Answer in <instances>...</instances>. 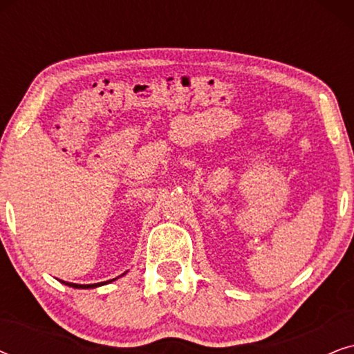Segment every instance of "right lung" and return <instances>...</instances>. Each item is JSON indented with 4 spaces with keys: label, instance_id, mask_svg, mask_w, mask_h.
Here are the masks:
<instances>
[{
    "label": "right lung",
    "instance_id": "add662e5",
    "mask_svg": "<svg viewBox=\"0 0 354 354\" xmlns=\"http://www.w3.org/2000/svg\"><path fill=\"white\" fill-rule=\"evenodd\" d=\"M124 275V274H122ZM115 280V279H113ZM113 280H108V282H113ZM108 282H101V283H90V285H79V283H71V282H64L66 285H69V287H74V288H95V287H100V285H104Z\"/></svg>",
    "mask_w": 354,
    "mask_h": 354
}]
</instances>
